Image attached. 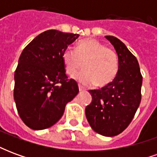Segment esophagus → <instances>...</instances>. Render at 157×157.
I'll return each instance as SVG.
<instances>
[{
	"mask_svg": "<svg viewBox=\"0 0 157 157\" xmlns=\"http://www.w3.org/2000/svg\"><path fill=\"white\" fill-rule=\"evenodd\" d=\"M78 86H79V91H80V92H82V91H85V90H86L85 87H83L82 86L79 85Z\"/></svg>",
	"mask_w": 157,
	"mask_h": 157,
	"instance_id": "esophagus-1",
	"label": "esophagus"
}]
</instances>
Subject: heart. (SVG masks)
Masks as SVG:
<instances>
[{
    "label": "heart",
    "mask_w": 157,
    "mask_h": 157,
    "mask_svg": "<svg viewBox=\"0 0 157 157\" xmlns=\"http://www.w3.org/2000/svg\"><path fill=\"white\" fill-rule=\"evenodd\" d=\"M62 60L66 73L74 75L80 69L84 70L75 76L82 84L95 83L98 86H104L115 79L118 71V55L113 48L106 47L95 39L80 41L75 50L65 49L62 54Z\"/></svg>",
    "instance_id": "b5f03b06"
}]
</instances>
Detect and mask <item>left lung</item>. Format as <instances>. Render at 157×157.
<instances>
[{"label":"left lung","mask_w":157,"mask_h":157,"mask_svg":"<svg viewBox=\"0 0 157 157\" xmlns=\"http://www.w3.org/2000/svg\"><path fill=\"white\" fill-rule=\"evenodd\" d=\"M105 38L117 52L118 73L109 85L89 90L92 100L86 108V116L94 131L110 137L131 123L141 101L142 75L137 59L124 44L113 36Z\"/></svg>","instance_id":"8db88e82"}]
</instances>
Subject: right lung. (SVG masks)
<instances>
[{"label": "right lung", "instance_id": "obj_1", "mask_svg": "<svg viewBox=\"0 0 157 157\" xmlns=\"http://www.w3.org/2000/svg\"><path fill=\"white\" fill-rule=\"evenodd\" d=\"M79 34L48 30L22 50L15 71L14 100L23 123L34 130L51 127L60 119L66 103L79 92L65 74L62 54Z\"/></svg>", "mask_w": 157, "mask_h": 157}]
</instances>
